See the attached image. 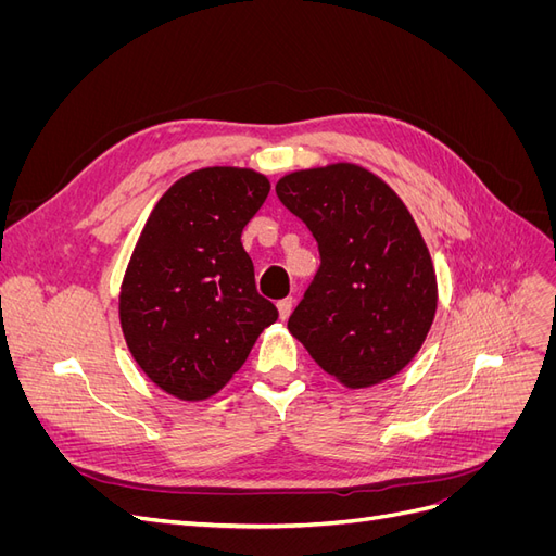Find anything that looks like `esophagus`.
Segmentation results:
<instances>
[{
	"instance_id": "obj_1",
	"label": "esophagus",
	"mask_w": 556,
	"mask_h": 556,
	"mask_svg": "<svg viewBox=\"0 0 556 556\" xmlns=\"http://www.w3.org/2000/svg\"><path fill=\"white\" fill-rule=\"evenodd\" d=\"M292 306H294V299H292V296H288V299H280V301H278V313H280V319H288V317H290Z\"/></svg>"
}]
</instances>
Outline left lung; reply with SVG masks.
Instances as JSON below:
<instances>
[{
	"instance_id": "obj_1",
	"label": "left lung",
	"mask_w": 556,
	"mask_h": 556,
	"mask_svg": "<svg viewBox=\"0 0 556 556\" xmlns=\"http://www.w3.org/2000/svg\"><path fill=\"white\" fill-rule=\"evenodd\" d=\"M276 194L319 250V268L288 329L348 387L396 376L422 348L439 299L413 215L390 185L357 164L288 174Z\"/></svg>"
}]
</instances>
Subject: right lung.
Wrapping results in <instances>:
<instances>
[{"instance_id": "1", "label": "right lung", "mask_w": 556, "mask_h": 556, "mask_svg": "<svg viewBox=\"0 0 556 556\" xmlns=\"http://www.w3.org/2000/svg\"><path fill=\"white\" fill-rule=\"evenodd\" d=\"M268 190L252 169L192 172L164 192L134 248L121 290L123 333L143 374L176 399L220 392L278 319L241 243Z\"/></svg>"}]
</instances>
